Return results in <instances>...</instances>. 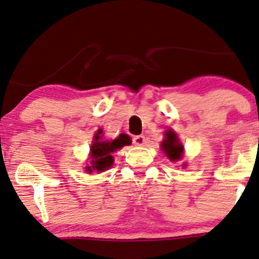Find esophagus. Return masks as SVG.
Wrapping results in <instances>:
<instances>
[{
  "instance_id": "obj_1",
  "label": "esophagus",
  "mask_w": 259,
  "mask_h": 259,
  "mask_svg": "<svg viewBox=\"0 0 259 259\" xmlns=\"http://www.w3.org/2000/svg\"><path fill=\"white\" fill-rule=\"evenodd\" d=\"M132 141H133V144L139 145V147L145 144V137H144V136H135Z\"/></svg>"
}]
</instances>
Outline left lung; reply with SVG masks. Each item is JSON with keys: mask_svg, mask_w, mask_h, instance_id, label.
<instances>
[{"mask_svg": "<svg viewBox=\"0 0 259 259\" xmlns=\"http://www.w3.org/2000/svg\"><path fill=\"white\" fill-rule=\"evenodd\" d=\"M161 149L166 154V156L171 161L180 160L184 153V145L177 138L176 133L174 131L168 130L165 132V139L161 143Z\"/></svg>", "mask_w": 259, "mask_h": 259, "instance_id": "1", "label": "left lung"}]
</instances>
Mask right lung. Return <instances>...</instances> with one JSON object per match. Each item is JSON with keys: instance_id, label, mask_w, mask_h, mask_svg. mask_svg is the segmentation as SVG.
Segmentation results:
<instances>
[{"instance_id": "1", "label": "right lung", "mask_w": 259, "mask_h": 259, "mask_svg": "<svg viewBox=\"0 0 259 259\" xmlns=\"http://www.w3.org/2000/svg\"><path fill=\"white\" fill-rule=\"evenodd\" d=\"M101 133L103 131L99 130L93 139L91 147V166H85V171L89 174L93 171L103 172L111 167L114 164V156L111 154L117 149H121L124 145H131L132 143L131 138L124 133H121L114 141H103Z\"/></svg>"}]
</instances>
